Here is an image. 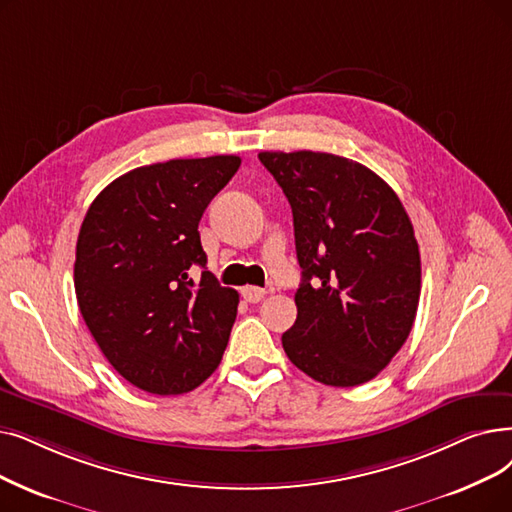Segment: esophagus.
Returning <instances> with one entry per match:
<instances>
[{
	"instance_id": "34e87169",
	"label": "esophagus",
	"mask_w": 512,
	"mask_h": 512,
	"mask_svg": "<svg viewBox=\"0 0 512 512\" xmlns=\"http://www.w3.org/2000/svg\"><path fill=\"white\" fill-rule=\"evenodd\" d=\"M242 297H244V301H249V303H259L265 297V291L259 286H244Z\"/></svg>"
}]
</instances>
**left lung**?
<instances>
[{
	"label": "left lung",
	"mask_w": 512,
	"mask_h": 512,
	"mask_svg": "<svg viewBox=\"0 0 512 512\" xmlns=\"http://www.w3.org/2000/svg\"><path fill=\"white\" fill-rule=\"evenodd\" d=\"M293 209L301 284L282 347L330 387L374 379L406 343L420 297L412 221L368 167L328 152H259Z\"/></svg>",
	"instance_id": "left-lung-1"
}]
</instances>
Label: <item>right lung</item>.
I'll use <instances>...</instances> for the list:
<instances>
[{
  "label": "right lung",
  "mask_w": 512,
  "mask_h": 512,
  "mask_svg": "<svg viewBox=\"0 0 512 512\" xmlns=\"http://www.w3.org/2000/svg\"><path fill=\"white\" fill-rule=\"evenodd\" d=\"M238 167L240 157L219 154L131 169L85 213L79 311L110 366L142 391L188 393L226 351L238 293L207 272L198 221Z\"/></svg>",
  "instance_id": "right-lung-1"
}]
</instances>
